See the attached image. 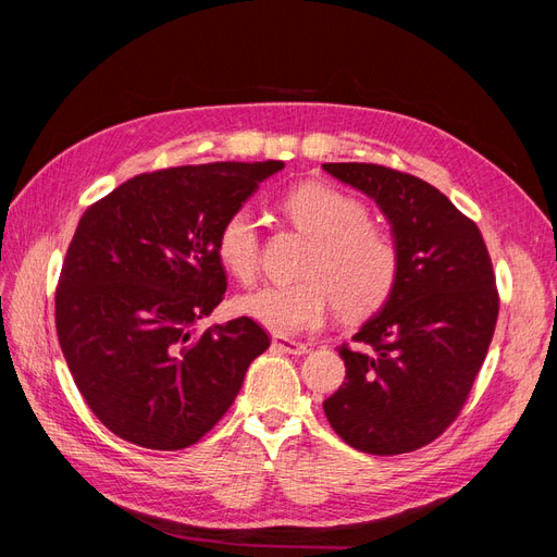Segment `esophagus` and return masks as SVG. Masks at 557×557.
Listing matches in <instances>:
<instances>
[{
	"label": "esophagus",
	"instance_id": "esophagus-1",
	"mask_svg": "<svg viewBox=\"0 0 557 557\" xmlns=\"http://www.w3.org/2000/svg\"><path fill=\"white\" fill-rule=\"evenodd\" d=\"M272 346H274L278 352H288V356H305V352L309 350L307 344L295 342V339H283V336H274Z\"/></svg>",
	"mask_w": 557,
	"mask_h": 557
}]
</instances>
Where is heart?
Instances as JSON below:
<instances>
[{
  "label": "heart",
  "mask_w": 557,
  "mask_h": 557,
  "mask_svg": "<svg viewBox=\"0 0 557 557\" xmlns=\"http://www.w3.org/2000/svg\"><path fill=\"white\" fill-rule=\"evenodd\" d=\"M281 213L305 232L311 248L305 278L267 283L237 299V309L274 334H299L325 320L330 299L344 318H362L391 297L399 252L395 239L369 221L360 199L323 181L285 193ZM258 221L248 209L232 211L218 227L215 256L232 276L250 281L258 269Z\"/></svg>",
  "instance_id": "heart-1"
}]
</instances>
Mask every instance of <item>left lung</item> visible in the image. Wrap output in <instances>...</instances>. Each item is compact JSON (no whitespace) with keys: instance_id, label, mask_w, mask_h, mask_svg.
Wrapping results in <instances>:
<instances>
[{"instance_id":"8db88e82","label":"left lung","mask_w":557,"mask_h":557,"mask_svg":"<svg viewBox=\"0 0 557 557\" xmlns=\"http://www.w3.org/2000/svg\"><path fill=\"white\" fill-rule=\"evenodd\" d=\"M323 170L376 201L399 252L391 297L352 336L367 350L339 348L346 381L323 409L348 446L409 453L458 418L485 360L499 313L491 256L434 185L367 162Z\"/></svg>"}]
</instances>
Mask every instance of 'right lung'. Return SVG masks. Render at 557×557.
Masks as SVG:
<instances>
[{"instance_id":"1","label":"right lung","mask_w":557,"mask_h":557,"mask_svg":"<svg viewBox=\"0 0 557 557\" xmlns=\"http://www.w3.org/2000/svg\"><path fill=\"white\" fill-rule=\"evenodd\" d=\"M281 160L139 174L78 221L55 293L58 339L92 413L144 448L181 450L232 407L269 348L246 315L197 332L227 278L215 234Z\"/></svg>"}]
</instances>
